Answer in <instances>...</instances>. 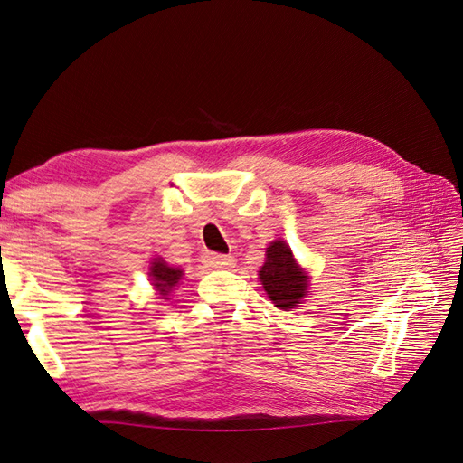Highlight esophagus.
I'll return each instance as SVG.
<instances>
[{"mask_svg": "<svg viewBox=\"0 0 463 463\" xmlns=\"http://www.w3.org/2000/svg\"><path fill=\"white\" fill-rule=\"evenodd\" d=\"M206 262L210 266H214V269H228V266H232V257L222 253H208Z\"/></svg>", "mask_w": 463, "mask_h": 463, "instance_id": "obj_1", "label": "esophagus"}]
</instances>
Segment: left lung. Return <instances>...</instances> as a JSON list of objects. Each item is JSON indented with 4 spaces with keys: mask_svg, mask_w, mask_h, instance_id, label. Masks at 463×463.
<instances>
[{
    "mask_svg": "<svg viewBox=\"0 0 463 463\" xmlns=\"http://www.w3.org/2000/svg\"><path fill=\"white\" fill-rule=\"evenodd\" d=\"M259 279L274 307L282 311L296 309L309 289V276L293 259L286 241L276 240L266 249V260L259 270Z\"/></svg>",
    "mask_w": 463,
    "mask_h": 463,
    "instance_id": "1",
    "label": "left lung"
}]
</instances>
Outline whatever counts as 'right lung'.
Wrapping results in <instances>:
<instances>
[{
  "mask_svg": "<svg viewBox=\"0 0 463 463\" xmlns=\"http://www.w3.org/2000/svg\"><path fill=\"white\" fill-rule=\"evenodd\" d=\"M148 276L152 279V286L156 288L160 299H167L170 291H174L181 276H184V270L175 269V266H170L162 257H158L150 262Z\"/></svg>",
  "mask_w": 463,
  "mask_h": 463,
  "instance_id": "add662e5",
  "label": "right lung"
}]
</instances>
